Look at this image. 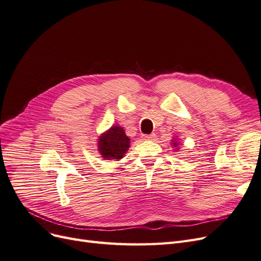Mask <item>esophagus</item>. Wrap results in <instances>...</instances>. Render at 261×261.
Segmentation results:
<instances>
[{
	"mask_svg": "<svg viewBox=\"0 0 261 261\" xmlns=\"http://www.w3.org/2000/svg\"><path fill=\"white\" fill-rule=\"evenodd\" d=\"M143 138L145 140H153L155 138L154 134H150V135H143Z\"/></svg>",
	"mask_w": 261,
	"mask_h": 261,
	"instance_id": "1",
	"label": "esophagus"
}]
</instances>
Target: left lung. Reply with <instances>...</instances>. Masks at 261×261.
<instances>
[{
  "mask_svg": "<svg viewBox=\"0 0 261 261\" xmlns=\"http://www.w3.org/2000/svg\"><path fill=\"white\" fill-rule=\"evenodd\" d=\"M173 146H174V147H177V146H178V143H177L176 139L173 140Z\"/></svg>",
  "mask_w": 261,
  "mask_h": 261,
  "instance_id": "1",
  "label": "left lung"
}]
</instances>
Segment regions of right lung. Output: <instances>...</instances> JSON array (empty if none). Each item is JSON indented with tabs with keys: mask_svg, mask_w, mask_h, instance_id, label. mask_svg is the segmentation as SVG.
<instances>
[{
	"mask_svg": "<svg viewBox=\"0 0 261 261\" xmlns=\"http://www.w3.org/2000/svg\"><path fill=\"white\" fill-rule=\"evenodd\" d=\"M129 140L130 139L126 136L124 128L114 125L99 137V152L102 158L107 160H120L129 148Z\"/></svg>",
	"mask_w": 261,
	"mask_h": 261,
	"instance_id": "add662e5",
	"label": "right lung"
}]
</instances>
